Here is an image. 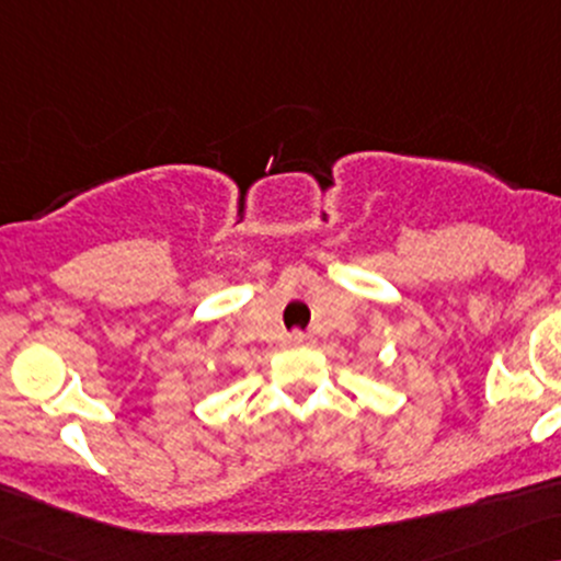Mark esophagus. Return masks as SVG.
Here are the masks:
<instances>
[{"mask_svg": "<svg viewBox=\"0 0 561 561\" xmlns=\"http://www.w3.org/2000/svg\"><path fill=\"white\" fill-rule=\"evenodd\" d=\"M290 343H293V346H311V343H313V335H311V332L295 330L293 335H290Z\"/></svg>", "mask_w": 561, "mask_h": 561, "instance_id": "obj_1", "label": "esophagus"}]
</instances>
